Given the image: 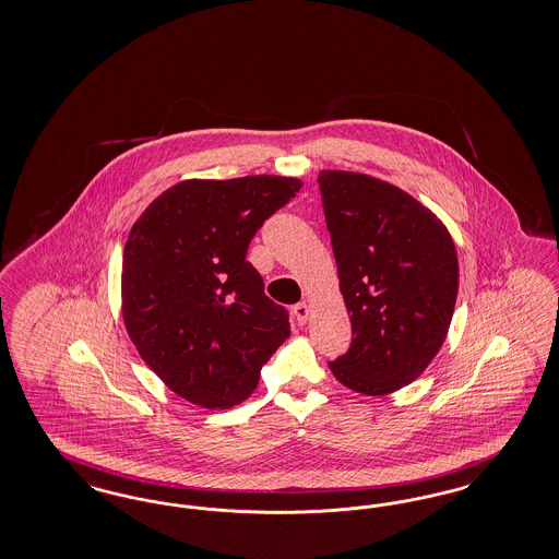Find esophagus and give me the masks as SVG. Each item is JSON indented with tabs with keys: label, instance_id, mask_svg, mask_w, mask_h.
<instances>
[{
	"label": "esophagus",
	"instance_id": "1",
	"mask_svg": "<svg viewBox=\"0 0 559 559\" xmlns=\"http://www.w3.org/2000/svg\"><path fill=\"white\" fill-rule=\"evenodd\" d=\"M293 316L297 320V324H306L310 318V306L306 301H299L293 306Z\"/></svg>",
	"mask_w": 559,
	"mask_h": 559
}]
</instances>
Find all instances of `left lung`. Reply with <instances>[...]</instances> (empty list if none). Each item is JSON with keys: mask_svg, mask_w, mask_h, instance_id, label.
<instances>
[{"mask_svg": "<svg viewBox=\"0 0 559 559\" xmlns=\"http://www.w3.org/2000/svg\"><path fill=\"white\" fill-rule=\"evenodd\" d=\"M324 218L352 347L329 364L347 389L382 397L418 379L445 343L457 299L453 239L400 187L349 170H320Z\"/></svg>", "mask_w": 559, "mask_h": 559, "instance_id": "obj_1", "label": "left lung"}]
</instances>
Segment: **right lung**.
Listing matches in <instances>:
<instances>
[{"label": "right lung", "instance_id": "right-lung-1", "mask_svg": "<svg viewBox=\"0 0 559 559\" xmlns=\"http://www.w3.org/2000/svg\"><path fill=\"white\" fill-rule=\"evenodd\" d=\"M295 177L189 179L152 201L122 255V316L139 356L182 400L228 409L289 338V313L246 260L255 230L301 189Z\"/></svg>", "mask_w": 559, "mask_h": 559}]
</instances>
